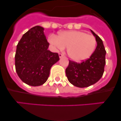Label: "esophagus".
Here are the masks:
<instances>
[{"instance_id": "esophagus-1", "label": "esophagus", "mask_w": 121, "mask_h": 121, "mask_svg": "<svg viewBox=\"0 0 121 121\" xmlns=\"http://www.w3.org/2000/svg\"><path fill=\"white\" fill-rule=\"evenodd\" d=\"M59 57L60 58V57H62V56H64V54L61 53H59Z\"/></svg>"}]
</instances>
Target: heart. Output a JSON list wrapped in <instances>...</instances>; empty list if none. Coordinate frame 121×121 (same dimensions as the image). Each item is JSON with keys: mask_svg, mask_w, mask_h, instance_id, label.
Wrapping results in <instances>:
<instances>
[{"mask_svg": "<svg viewBox=\"0 0 121 121\" xmlns=\"http://www.w3.org/2000/svg\"><path fill=\"white\" fill-rule=\"evenodd\" d=\"M48 41L60 50L68 48L71 59L80 62L87 59L94 52L96 40L93 35L81 31H68L59 33L58 36L51 35Z\"/></svg>", "mask_w": 121, "mask_h": 121, "instance_id": "b5f03b06", "label": "heart"}]
</instances>
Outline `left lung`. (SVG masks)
Masks as SVG:
<instances>
[{
  "label": "left lung",
  "mask_w": 121,
  "mask_h": 121,
  "mask_svg": "<svg viewBox=\"0 0 121 121\" xmlns=\"http://www.w3.org/2000/svg\"><path fill=\"white\" fill-rule=\"evenodd\" d=\"M96 37L97 47L87 59L81 63L70 60L66 69L68 81L76 87H87L97 82L103 76L106 64V52L102 39L91 30Z\"/></svg>",
  "instance_id": "8db88e82"
}]
</instances>
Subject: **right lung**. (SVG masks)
Segmentation results:
<instances>
[{
  "mask_svg": "<svg viewBox=\"0 0 121 121\" xmlns=\"http://www.w3.org/2000/svg\"><path fill=\"white\" fill-rule=\"evenodd\" d=\"M49 45L44 28L38 25L25 33L18 42L15 56V69L25 84L35 87L48 80L50 68L59 60L57 53L48 50Z\"/></svg>",
  "mask_w": 121,
  "mask_h": 121,
  "instance_id": "right-lung-1",
  "label": "right lung"
}]
</instances>
